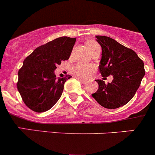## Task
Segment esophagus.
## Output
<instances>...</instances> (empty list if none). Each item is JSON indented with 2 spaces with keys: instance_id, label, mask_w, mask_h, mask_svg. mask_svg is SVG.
<instances>
[{
  "instance_id": "esophagus-1",
  "label": "esophagus",
  "mask_w": 155,
  "mask_h": 155,
  "mask_svg": "<svg viewBox=\"0 0 155 155\" xmlns=\"http://www.w3.org/2000/svg\"><path fill=\"white\" fill-rule=\"evenodd\" d=\"M78 79H79V80L80 81V82H82V83H83V84H85V83H86V82H87V81H86V80H85V79H80V78H78Z\"/></svg>"
}]
</instances>
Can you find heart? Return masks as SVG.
<instances>
[{"instance_id": "heart-1", "label": "heart", "mask_w": 155, "mask_h": 155, "mask_svg": "<svg viewBox=\"0 0 155 155\" xmlns=\"http://www.w3.org/2000/svg\"><path fill=\"white\" fill-rule=\"evenodd\" d=\"M86 47H87L88 50L90 52V53H94L96 50H101L100 46L99 43H96L94 40H88L86 43ZM93 70V66L89 64H83V63H79V64L76 65L73 68V72L76 75V76H79L82 78H86L91 74L92 71Z\"/></svg>"}]
</instances>
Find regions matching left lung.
<instances>
[{
	"label": "left lung",
	"instance_id": "1",
	"mask_svg": "<svg viewBox=\"0 0 155 155\" xmlns=\"http://www.w3.org/2000/svg\"><path fill=\"white\" fill-rule=\"evenodd\" d=\"M102 47V59L99 66L103 77L112 75L113 80L105 84L101 79L92 97L106 108H117L128 103L135 95L145 74L144 63L131 49L105 36H96Z\"/></svg>",
	"mask_w": 155,
	"mask_h": 155
}]
</instances>
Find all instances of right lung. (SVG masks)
Returning <instances> with one entry per match:
<instances>
[{
  "label": "right lung",
  "mask_w": 155,
  "mask_h": 155,
  "mask_svg": "<svg viewBox=\"0 0 155 155\" xmlns=\"http://www.w3.org/2000/svg\"><path fill=\"white\" fill-rule=\"evenodd\" d=\"M76 40L68 37L56 38L37 47L24 60L18 71L17 87L31 110L46 112L61 97L67 78L57 79L54 70L57 65L69 59Z\"/></svg>",
  "instance_id": "right-lung-1"
}]
</instances>
